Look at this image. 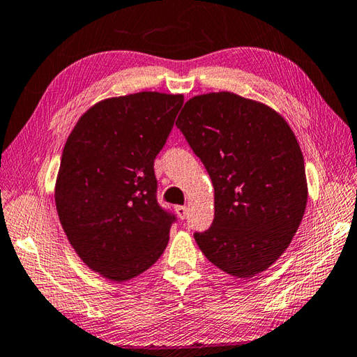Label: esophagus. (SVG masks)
Returning a JSON list of instances; mask_svg holds the SVG:
<instances>
[{"instance_id": "obj_1", "label": "esophagus", "mask_w": 357, "mask_h": 357, "mask_svg": "<svg viewBox=\"0 0 357 357\" xmlns=\"http://www.w3.org/2000/svg\"><path fill=\"white\" fill-rule=\"evenodd\" d=\"M176 213H177V216L183 220V219H186V216H188V208L186 206H183V205H178V206H176Z\"/></svg>"}]
</instances>
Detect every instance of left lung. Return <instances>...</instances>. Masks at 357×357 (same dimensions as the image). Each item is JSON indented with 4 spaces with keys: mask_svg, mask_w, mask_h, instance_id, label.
<instances>
[{
    "mask_svg": "<svg viewBox=\"0 0 357 357\" xmlns=\"http://www.w3.org/2000/svg\"><path fill=\"white\" fill-rule=\"evenodd\" d=\"M176 126L214 186V220L196 239L206 259L250 278L291 244L307 202L305 160L286 119L230 91L186 100Z\"/></svg>",
    "mask_w": 357,
    "mask_h": 357,
    "instance_id": "obj_1",
    "label": "left lung"
}]
</instances>
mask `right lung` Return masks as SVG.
<instances>
[{
	"label": "right lung",
	"instance_id": "obj_1",
	"mask_svg": "<svg viewBox=\"0 0 357 357\" xmlns=\"http://www.w3.org/2000/svg\"><path fill=\"white\" fill-rule=\"evenodd\" d=\"M183 95L141 91L91 105L66 138L54 188L63 231L91 271L116 283L165 252L176 218L157 204L153 160Z\"/></svg>",
	"mask_w": 357,
	"mask_h": 357
}]
</instances>
